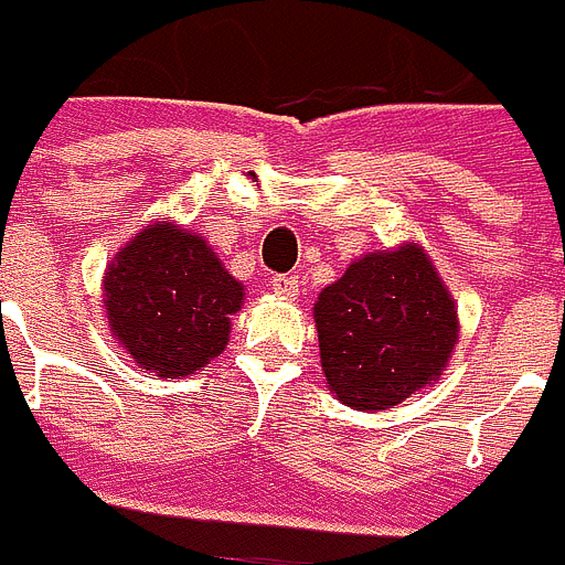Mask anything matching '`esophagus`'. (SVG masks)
I'll return each instance as SVG.
<instances>
[{
	"label": "esophagus",
	"mask_w": 565,
	"mask_h": 565,
	"mask_svg": "<svg viewBox=\"0 0 565 565\" xmlns=\"http://www.w3.org/2000/svg\"><path fill=\"white\" fill-rule=\"evenodd\" d=\"M273 292L282 295V298H295L298 295V276L295 273H279V276H273Z\"/></svg>",
	"instance_id": "obj_1"
}]
</instances>
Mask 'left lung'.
Returning a JSON list of instances; mask_svg holds the SVG:
<instances>
[{
  "mask_svg": "<svg viewBox=\"0 0 565 565\" xmlns=\"http://www.w3.org/2000/svg\"><path fill=\"white\" fill-rule=\"evenodd\" d=\"M315 323L330 390L361 412L440 377L459 337L456 305L418 245L355 260L320 292Z\"/></svg>",
  "mask_w": 565,
  "mask_h": 565,
  "instance_id": "obj_1",
  "label": "left lung"
}]
</instances>
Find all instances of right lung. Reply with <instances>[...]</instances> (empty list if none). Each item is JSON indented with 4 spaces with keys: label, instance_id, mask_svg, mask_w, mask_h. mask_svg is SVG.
Here are the masks:
<instances>
[{
    "label": "right lung",
    "instance_id": "add662e5",
    "mask_svg": "<svg viewBox=\"0 0 565 565\" xmlns=\"http://www.w3.org/2000/svg\"><path fill=\"white\" fill-rule=\"evenodd\" d=\"M113 337L157 377H188L226 349L242 282L201 235L157 223L116 254L103 279Z\"/></svg>",
    "mask_w": 565,
    "mask_h": 565
}]
</instances>
